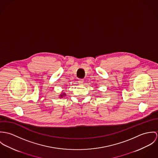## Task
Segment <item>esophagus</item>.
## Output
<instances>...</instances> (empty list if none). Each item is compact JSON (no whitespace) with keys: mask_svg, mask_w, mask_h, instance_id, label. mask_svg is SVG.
Wrapping results in <instances>:
<instances>
[{"mask_svg":"<svg viewBox=\"0 0 158 158\" xmlns=\"http://www.w3.org/2000/svg\"><path fill=\"white\" fill-rule=\"evenodd\" d=\"M78 82L79 84H82L84 83V79H79L78 81Z\"/></svg>","mask_w":158,"mask_h":158,"instance_id":"1","label":"esophagus"}]
</instances>
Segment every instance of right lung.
<instances>
[{"mask_svg": "<svg viewBox=\"0 0 158 158\" xmlns=\"http://www.w3.org/2000/svg\"><path fill=\"white\" fill-rule=\"evenodd\" d=\"M65 96V93H63V94H61L60 95V97L62 98V97H63V96Z\"/></svg>", "mask_w": 158, "mask_h": 158, "instance_id": "1", "label": "right lung"}]
</instances>
